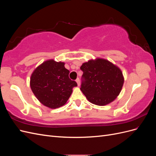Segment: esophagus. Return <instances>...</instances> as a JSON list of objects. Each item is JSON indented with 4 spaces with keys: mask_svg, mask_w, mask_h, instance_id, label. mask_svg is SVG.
Wrapping results in <instances>:
<instances>
[{
    "mask_svg": "<svg viewBox=\"0 0 156 156\" xmlns=\"http://www.w3.org/2000/svg\"><path fill=\"white\" fill-rule=\"evenodd\" d=\"M76 82H77V85H78V86H80V80H79V78H77V79H76Z\"/></svg>",
    "mask_w": 156,
    "mask_h": 156,
    "instance_id": "34e87169",
    "label": "esophagus"
}]
</instances>
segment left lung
Instances as JSON below:
<instances>
[{"mask_svg":"<svg viewBox=\"0 0 156 156\" xmlns=\"http://www.w3.org/2000/svg\"><path fill=\"white\" fill-rule=\"evenodd\" d=\"M81 90L93 104L104 106L114 101L120 93L124 78L121 69L106 59L96 58L84 62Z\"/></svg>","mask_w":156,"mask_h":156,"instance_id":"1","label":"left lung"}]
</instances>
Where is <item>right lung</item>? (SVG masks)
<instances>
[{"instance_id": "obj_1", "label": "right lung", "mask_w": 156, "mask_h": 156, "mask_svg": "<svg viewBox=\"0 0 156 156\" xmlns=\"http://www.w3.org/2000/svg\"><path fill=\"white\" fill-rule=\"evenodd\" d=\"M65 63L53 59L45 61L32 72L30 86L39 101L51 108L66 103L77 83L69 78V71Z\"/></svg>"}]
</instances>
